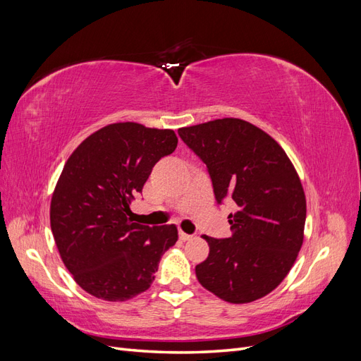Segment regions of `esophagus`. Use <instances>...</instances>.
Returning a JSON list of instances; mask_svg holds the SVG:
<instances>
[{
  "instance_id": "34e87169",
  "label": "esophagus",
  "mask_w": 361,
  "mask_h": 361,
  "mask_svg": "<svg viewBox=\"0 0 361 361\" xmlns=\"http://www.w3.org/2000/svg\"><path fill=\"white\" fill-rule=\"evenodd\" d=\"M179 239H180V241H190V239H192V236L191 235H188V233H185V232H179Z\"/></svg>"
}]
</instances>
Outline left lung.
Here are the masks:
<instances>
[{"label":"left lung","mask_w":361,"mask_h":361,"mask_svg":"<svg viewBox=\"0 0 361 361\" xmlns=\"http://www.w3.org/2000/svg\"><path fill=\"white\" fill-rule=\"evenodd\" d=\"M207 167L218 203L231 200L232 236H204L209 256L195 267L200 285L227 302L265 297L288 276L304 239L305 195L286 152L265 130L226 117L180 128Z\"/></svg>","instance_id":"left-lung-1"}]
</instances>
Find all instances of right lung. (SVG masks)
<instances>
[{
	"label": "right lung",
	"instance_id": "1",
	"mask_svg": "<svg viewBox=\"0 0 361 361\" xmlns=\"http://www.w3.org/2000/svg\"><path fill=\"white\" fill-rule=\"evenodd\" d=\"M176 146L173 129L120 122L87 137L64 164L51 199V231L64 267L87 293L126 301L155 280L178 228L134 223L129 204Z\"/></svg>",
	"mask_w": 361,
	"mask_h": 361
}]
</instances>
